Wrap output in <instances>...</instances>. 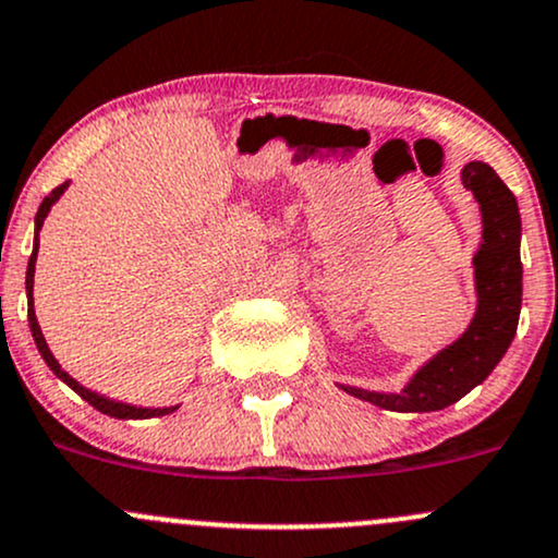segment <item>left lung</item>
<instances>
[{
    "mask_svg": "<svg viewBox=\"0 0 558 558\" xmlns=\"http://www.w3.org/2000/svg\"><path fill=\"white\" fill-rule=\"evenodd\" d=\"M461 182L482 211V243L474 254L476 312L469 328L426 360L400 391L339 384L347 395L395 413H432L480 387L511 347L522 310V217L517 198L482 161H469L461 169Z\"/></svg>",
    "mask_w": 558,
    "mask_h": 558,
    "instance_id": "1",
    "label": "left lung"
}]
</instances>
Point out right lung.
I'll use <instances>...</instances> for the list:
<instances>
[{
	"mask_svg": "<svg viewBox=\"0 0 558 558\" xmlns=\"http://www.w3.org/2000/svg\"><path fill=\"white\" fill-rule=\"evenodd\" d=\"M65 187H69V182H63L60 187H54L50 195H47L45 201H41L39 211H36V219H34V251H31V259H28V269H26V296H28V326H31V336H34L36 341V349H39V354L45 357V363L50 365V371L54 376L60 378L63 384H69V387L76 391L82 400H87L92 408L100 410V413L110 415V418H158V415H169L174 413L177 405L171 408H137V405H130V402H119V400H110L106 395H97V391H89L87 387H82V384L76 381V378L69 376L63 368H60V363L54 360V354L50 352V347H47L45 336H41V328H39V320H36V312H34V269H36V254H39V230L41 225H45L47 214L54 204H58L60 195L65 193Z\"/></svg>",
	"mask_w": 558,
	"mask_h": 558,
	"instance_id": "right-lung-1",
	"label": "right lung"
}]
</instances>
